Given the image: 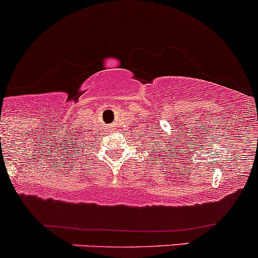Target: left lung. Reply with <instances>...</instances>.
<instances>
[{"mask_svg": "<svg viewBox=\"0 0 258 258\" xmlns=\"http://www.w3.org/2000/svg\"><path fill=\"white\" fill-rule=\"evenodd\" d=\"M153 146H155V145H153ZM168 151V147H166V149H162V147H157V149L156 150H153V152L151 153V155H153V153H155L156 156H157V158H161L162 156L163 155H161V153H166Z\"/></svg>", "mask_w": 258, "mask_h": 258, "instance_id": "1", "label": "left lung"}]
</instances>
